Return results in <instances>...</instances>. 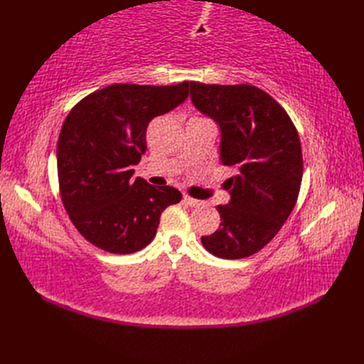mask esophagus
<instances>
[{"instance_id":"34e87169","label":"esophagus","mask_w":364,"mask_h":364,"mask_svg":"<svg viewBox=\"0 0 364 364\" xmlns=\"http://www.w3.org/2000/svg\"><path fill=\"white\" fill-rule=\"evenodd\" d=\"M183 200H184V202H186L189 206H200V205H202V202H200V200H197V198H192V197H189V196H184L183 197Z\"/></svg>"}]
</instances>
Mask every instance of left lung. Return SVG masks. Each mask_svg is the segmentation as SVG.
<instances>
[{
	"mask_svg": "<svg viewBox=\"0 0 364 364\" xmlns=\"http://www.w3.org/2000/svg\"><path fill=\"white\" fill-rule=\"evenodd\" d=\"M191 100L219 123L220 161L235 167L225 181L228 205H219L220 227L202 236L214 257L241 259L272 241L296 206L304 159L296 127L275 100L250 84L191 81Z\"/></svg>",
	"mask_w": 364,
	"mask_h": 364,
	"instance_id": "obj_1",
	"label": "left lung"
}]
</instances>
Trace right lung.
Wrapping results in <instances>:
<instances>
[{
	"instance_id": "right-lung-1",
	"label": "right lung",
	"mask_w": 364,
	"mask_h": 364,
	"mask_svg": "<svg viewBox=\"0 0 364 364\" xmlns=\"http://www.w3.org/2000/svg\"><path fill=\"white\" fill-rule=\"evenodd\" d=\"M188 95V81L112 84L68 112L56 151L60 198L76 230L98 249L139 252L156 236L162 211L181 202L178 189L131 176L146 150L151 119L175 109Z\"/></svg>"
}]
</instances>
